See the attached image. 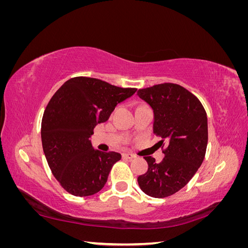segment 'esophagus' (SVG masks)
<instances>
[{
    "mask_svg": "<svg viewBox=\"0 0 248 248\" xmlns=\"http://www.w3.org/2000/svg\"><path fill=\"white\" fill-rule=\"evenodd\" d=\"M123 157L127 159H133V158H136L137 156L132 153H123Z\"/></svg>",
    "mask_w": 248,
    "mask_h": 248,
    "instance_id": "1",
    "label": "esophagus"
}]
</instances>
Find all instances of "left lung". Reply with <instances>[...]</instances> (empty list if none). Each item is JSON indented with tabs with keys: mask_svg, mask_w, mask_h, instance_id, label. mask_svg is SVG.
I'll return each mask as SVG.
<instances>
[{
	"mask_svg": "<svg viewBox=\"0 0 248 248\" xmlns=\"http://www.w3.org/2000/svg\"><path fill=\"white\" fill-rule=\"evenodd\" d=\"M138 96L153 110V133L168 142L160 163L151 156L145 157L148 170L138 182L148 196L167 198L190 181L205 158L207 114L196 96L176 84L141 89Z\"/></svg>",
	"mask_w": 248,
	"mask_h": 248,
	"instance_id": "obj_1",
	"label": "left lung"
}]
</instances>
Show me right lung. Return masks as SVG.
<instances>
[{
	"instance_id": "add662e5",
	"label": "right lung",
	"mask_w": 248,
	"mask_h": 248,
	"mask_svg": "<svg viewBox=\"0 0 248 248\" xmlns=\"http://www.w3.org/2000/svg\"><path fill=\"white\" fill-rule=\"evenodd\" d=\"M136 92L137 89L78 77L64 82L51 97L41 123L42 148L52 175L66 191L89 197L103 188L121 154L99 151L90 138L118 103Z\"/></svg>"
}]
</instances>
